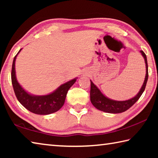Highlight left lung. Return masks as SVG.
Wrapping results in <instances>:
<instances>
[{"mask_svg": "<svg viewBox=\"0 0 158 158\" xmlns=\"http://www.w3.org/2000/svg\"><path fill=\"white\" fill-rule=\"evenodd\" d=\"M140 53L142 55L144 58L146 63V76L144 79L143 84L142 86L140 89V90L136 95L135 97L130 99L124 101H117L111 99L106 97L105 95L102 94V93L100 91V90L93 84L91 80L90 81V102L93 104V105L96 109H99L102 111L106 112V113L110 114H119L127 111L128 109H130L136 102H137L141 95H142L144 90H145L147 81H148V63H147L146 56L143 51H140Z\"/></svg>", "mask_w": 158, "mask_h": 158, "instance_id": "8db88e82", "label": "left lung"}]
</instances>
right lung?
I'll return each mask as SVG.
<instances>
[{"mask_svg":"<svg viewBox=\"0 0 158 158\" xmlns=\"http://www.w3.org/2000/svg\"><path fill=\"white\" fill-rule=\"evenodd\" d=\"M21 49L14 58L11 73L12 84L17 100L26 109L35 114L48 115L56 112L63 106L68 90L76 82L77 78L60 85L57 89L49 94L44 95L31 94L23 89L16 77L15 60Z\"/></svg>","mask_w":158,"mask_h":158,"instance_id":"obj_1","label":"right lung"}]
</instances>
